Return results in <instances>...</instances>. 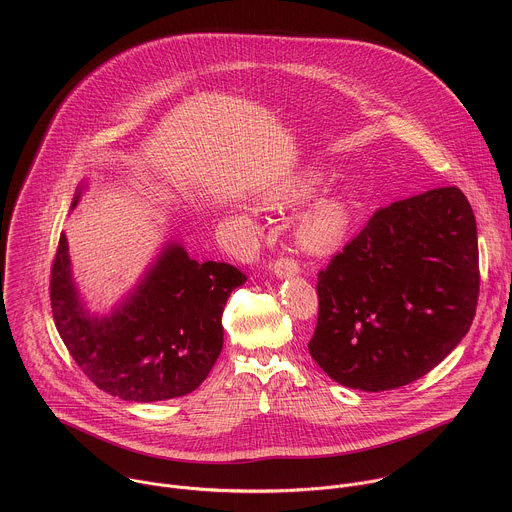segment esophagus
<instances>
[{
	"instance_id": "1",
	"label": "esophagus",
	"mask_w": 512,
	"mask_h": 512,
	"mask_svg": "<svg viewBox=\"0 0 512 512\" xmlns=\"http://www.w3.org/2000/svg\"><path fill=\"white\" fill-rule=\"evenodd\" d=\"M271 269H273V273H275L279 279H285V277H291V275H298V273H300V265H298L294 259H289V257L277 259V261L271 265Z\"/></svg>"
}]
</instances>
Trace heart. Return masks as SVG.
Segmentation results:
<instances>
[{
    "instance_id": "b5f03b06",
    "label": "heart",
    "mask_w": 512,
    "mask_h": 512,
    "mask_svg": "<svg viewBox=\"0 0 512 512\" xmlns=\"http://www.w3.org/2000/svg\"><path fill=\"white\" fill-rule=\"evenodd\" d=\"M320 178L314 170H302L285 180L271 192V200L279 204H296L306 200L318 186ZM348 233V210L338 198H324L312 206L300 223V239L308 249L324 251L336 247Z\"/></svg>"
}]
</instances>
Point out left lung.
Wrapping results in <instances>:
<instances>
[{
	"instance_id": "left-lung-1",
	"label": "left lung",
	"mask_w": 512,
	"mask_h": 512,
	"mask_svg": "<svg viewBox=\"0 0 512 512\" xmlns=\"http://www.w3.org/2000/svg\"><path fill=\"white\" fill-rule=\"evenodd\" d=\"M478 289L476 218L464 192L448 186L393 202L318 273L308 350L344 387L409 385L468 334Z\"/></svg>"
}]
</instances>
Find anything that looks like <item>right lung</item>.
<instances>
[{
    "label": "right lung",
    "mask_w": 512,
    "mask_h": 512,
    "mask_svg": "<svg viewBox=\"0 0 512 512\" xmlns=\"http://www.w3.org/2000/svg\"><path fill=\"white\" fill-rule=\"evenodd\" d=\"M87 186L81 182L70 210ZM245 281L237 267L196 261L170 239L129 294L109 314H97L81 298L66 235H60L50 302L64 346L101 391L154 403L184 397L208 377L223 350V310Z\"/></svg>",
    "instance_id": "obj_1"
}]
</instances>
